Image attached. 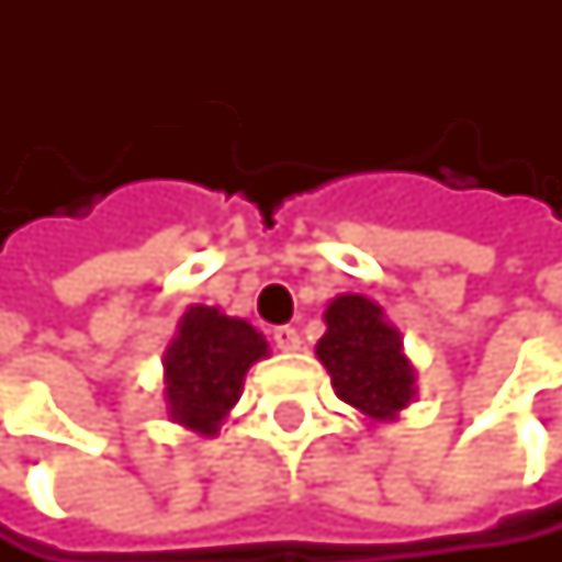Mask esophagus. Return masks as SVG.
<instances>
[{"label": "esophagus", "mask_w": 562, "mask_h": 562, "mask_svg": "<svg viewBox=\"0 0 562 562\" xmlns=\"http://www.w3.org/2000/svg\"><path fill=\"white\" fill-rule=\"evenodd\" d=\"M272 344L279 350H300V334L293 327H276L272 330Z\"/></svg>", "instance_id": "34e87169"}]
</instances>
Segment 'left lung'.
Here are the masks:
<instances>
[{
  "mask_svg": "<svg viewBox=\"0 0 562 562\" xmlns=\"http://www.w3.org/2000/svg\"><path fill=\"white\" fill-rule=\"evenodd\" d=\"M334 391L367 418H394L415 394V371L381 306L347 293L327 306V334L316 344Z\"/></svg>",
  "mask_w": 562,
  "mask_h": 562,
  "instance_id": "left-lung-1",
  "label": "left lung"
}]
</instances>
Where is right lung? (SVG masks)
Returning <instances> with one entry per match:
<instances>
[{
  "instance_id": "right-lung-1",
  "label": "right lung",
  "mask_w": 562,
  "mask_h": 562,
  "mask_svg": "<svg viewBox=\"0 0 562 562\" xmlns=\"http://www.w3.org/2000/svg\"><path fill=\"white\" fill-rule=\"evenodd\" d=\"M259 357H266V340L246 319L191 306L165 353L168 415L191 431L215 435Z\"/></svg>"
}]
</instances>
